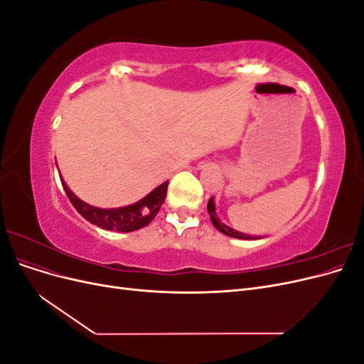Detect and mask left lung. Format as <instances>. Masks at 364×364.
<instances>
[{"instance_id": "8db88e82", "label": "left lung", "mask_w": 364, "mask_h": 364, "mask_svg": "<svg viewBox=\"0 0 364 364\" xmlns=\"http://www.w3.org/2000/svg\"><path fill=\"white\" fill-rule=\"evenodd\" d=\"M208 214H209V218H211L213 225L220 230V232L228 235V237H234V238H240V240H259L261 237H257V235H247V234H243V232H238V230H235L234 228H230L225 223H222V220L218 218L217 213H215V203H214V197H211L208 202Z\"/></svg>"}]
</instances>
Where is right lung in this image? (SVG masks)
<instances>
[{
    "label": "right lung",
    "mask_w": 364,
    "mask_h": 364,
    "mask_svg": "<svg viewBox=\"0 0 364 364\" xmlns=\"http://www.w3.org/2000/svg\"><path fill=\"white\" fill-rule=\"evenodd\" d=\"M63 190L70 197L73 206L77 209L83 218L87 222L107 230H118V232H132V230H136L147 226L153 218L156 217L159 213V208L165 200V196H167L168 188V181L156 186L155 190L149 193L146 197H142L141 200L121 206V208H97L87 205L86 202L80 200L70 188L65 181L60 178Z\"/></svg>",
    "instance_id": "obj_1"
}]
</instances>
